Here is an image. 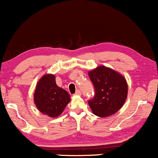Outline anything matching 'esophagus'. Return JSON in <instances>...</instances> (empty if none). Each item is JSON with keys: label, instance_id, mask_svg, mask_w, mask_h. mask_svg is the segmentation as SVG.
Masks as SVG:
<instances>
[{"label": "esophagus", "instance_id": "esophagus-1", "mask_svg": "<svg viewBox=\"0 0 158 158\" xmlns=\"http://www.w3.org/2000/svg\"><path fill=\"white\" fill-rule=\"evenodd\" d=\"M81 94V91L79 90H77V91H76V94H75V95H77V96H80Z\"/></svg>", "mask_w": 158, "mask_h": 158}]
</instances>
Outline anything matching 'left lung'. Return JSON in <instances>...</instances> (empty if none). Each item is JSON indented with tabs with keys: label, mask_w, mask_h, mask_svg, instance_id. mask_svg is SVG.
<instances>
[{
	"label": "left lung",
	"mask_w": 158,
	"mask_h": 158,
	"mask_svg": "<svg viewBox=\"0 0 158 158\" xmlns=\"http://www.w3.org/2000/svg\"><path fill=\"white\" fill-rule=\"evenodd\" d=\"M88 76L95 88V95L88 101L94 114L107 117L118 111L126 102L128 94L126 78L106 66L90 70Z\"/></svg>",
	"instance_id": "obj_1"
}]
</instances>
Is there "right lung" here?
I'll return each instance as SVG.
<instances>
[{
    "instance_id": "right-lung-1",
    "label": "right lung",
    "mask_w": 158,
    "mask_h": 158,
    "mask_svg": "<svg viewBox=\"0 0 158 158\" xmlns=\"http://www.w3.org/2000/svg\"><path fill=\"white\" fill-rule=\"evenodd\" d=\"M70 96L66 90L58 86L52 74H45L39 81L34 93V102L43 114L57 117L70 102Z\"/></svg>"
}]
</instances>
